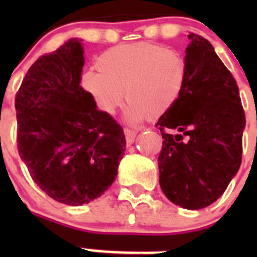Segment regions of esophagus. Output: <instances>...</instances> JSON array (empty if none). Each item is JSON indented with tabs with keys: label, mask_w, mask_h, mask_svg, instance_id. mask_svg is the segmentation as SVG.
Segmentation results:
<instances>
[{
	"label": "esophagus",
	"mask_w": 257,
	"mask_h": 257,
	"mask_svg": "<svg viewBox=\"0 0 257 257\" xmlns=\"http://www.w3.org/2000/svg\"><path fill=\"white\" fill-rule=\"evenodd\" d=\"M136 134L138 131L131 130V128H124V136H126V143L127 145H131L134 143V139H135Z\"/></svg>",
	"instance_id": "obj_1"
}]
</instances>
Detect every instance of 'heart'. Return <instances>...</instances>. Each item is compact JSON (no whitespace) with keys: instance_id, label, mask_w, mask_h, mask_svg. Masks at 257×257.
<instances>
[{"instance_id":"1","label":"heart","mask_w":257,"mask_h":257,"mask_svg":"<svg viewBox=\"0 0 257 257\" xmlns=\"http://www.w3.org/2000/svg\"><path fill=\"white\" fill-rule=\"evenodd\" d=\"M97 67L83 72L82 87L104 114H113L124 95L126 117L131 122L157 119L169 112L188 74L181 52L149 42L106 50L97 59Z\"/></svg>"}]
</instances>
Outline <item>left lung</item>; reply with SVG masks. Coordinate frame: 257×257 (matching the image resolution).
<instances>
[{
  "instance_id": "8db88e82",
  "label": "left lung",
  "mask_w": 257,
  "mask_h": 257,
  "mask_svg": "<svg viewBox=\"0 0 257 257\" xmlns=\"http://www.w3.org/2000/svg\"><path fill=\"white\" fill-rule=\"evenodd\" d=\"M188 38L185 86L156 124L163 139L158 169L165 196L199 210L219 199L239 170L246 117L234 77L212 45L194 33Z\"/></svg>"
}]
</instances>
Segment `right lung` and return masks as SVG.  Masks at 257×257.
Listing matches in <instances>:
<instances>
[{
    "label": "right lung",
    "mask_w": 257,
    "mask_h": 257,
    "mask_svg": "<svg viewBox=\"0 0 257 257\" xmlns=\"http://www.w3.org/2000/svg\"><path fill=\"white\" fill-rule=\"evenodd\" d=\"M81 40L70 38L32 64L15 96L19 156L52 199L79 206L115 180L126 151L119 123L83 90Z\"/></svg>",
    "instance_id": "right-lung-1"
}]
</instances>
